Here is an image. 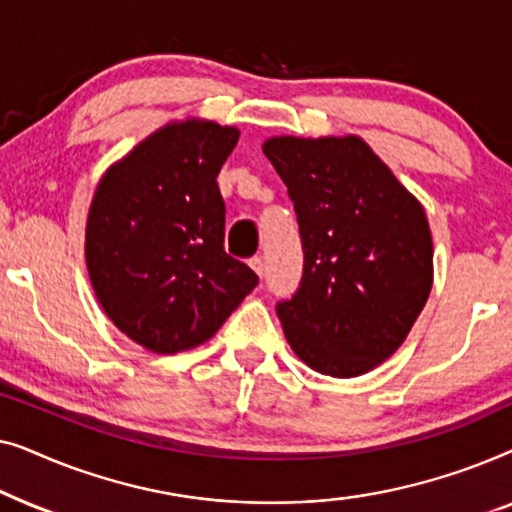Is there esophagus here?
<instances>
[{
    "mask_svg": "<svg viewBox=\"0 0 512 512\" xmlns=\"http://www.w3.org/2000/svg\"><path fill=\"white\" fill-rule=\"evenodd\" d=\"M249 265H251V270H254L258 277H263L265 263H263V258H261V256H254V258H249Z\"/></svg>",
    "mask_w": 512,
    "mask_h": 512,
    "instance_id": "esophagus-1",
    "label": "esophagus"
}]
</instances>
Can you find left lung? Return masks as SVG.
<instances>
[{
  "instance_id": "left-lung-1",
  "label": "left lung",
  "mask_w": 512,
  "mask_h": 512,
  "mask_svg": "<svg viewBox=\"0 0 512 512\" xmlns=\"http://www.w3.org/2000/svg\"><path fill=\"white\" fill-rule=\"evenodd\" d=\"M263 153L298 216L303 277L277 317L293 352L331 377L389 359L433 282L429 221L359 137H272Z\"/></svg>"
}]
</instances>
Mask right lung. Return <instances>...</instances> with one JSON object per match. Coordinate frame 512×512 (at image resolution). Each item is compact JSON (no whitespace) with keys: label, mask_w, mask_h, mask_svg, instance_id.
Here are the masks:
<instances>
[{"label":"right lung","mask_w":512,"mask_h":512,"mask_svg":"<svg viewBox=\"0 0 512 512\" xmlns=\"http://www.w3.org/2000/svg\"><path fill=\"white\" fill-rule=\"evenodd\" d=\"M237 137L216 123L167 125L97 186L86 228L90 282L107 317L156 354L212 338L258 284L223 247L216 177Z\"/></svg>","instance_id":"obj_1"}]
</instances>
